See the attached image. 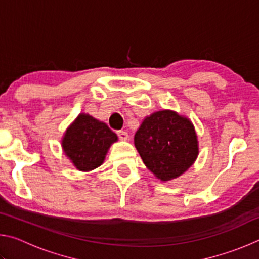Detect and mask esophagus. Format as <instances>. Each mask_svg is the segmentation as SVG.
Instances as JSON below:
<instances>
[{"label": "esophagus", "mask_w": 259, "mask_h": 259, "mask_svg": "<svg viewBox=\"0 0 259 259\" xmlns=\"http://www.w3.org/2000/svg\"><path fill=\"white\" fill-rule=\"evenodd\" d=\"M116 135L119 136V138L121 139V140H126L129 138V135H128V133H125V131H123V130H119V131H116Z\"/></svg>", "instance_id": "34e87169"}]
</instances>
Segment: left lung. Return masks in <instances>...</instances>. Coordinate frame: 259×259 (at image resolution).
Masks as SVG:
<instances>
[{
    "label": "left lung",
    "instance_id": "1",
    "mask_svg": "<svg viewBox=\"0 0 259 259\" xmlns=\"http://www.w3.org/2000/svg\"><path fill=\"white\" fill-rule=\"evenodd\" d=\"M144 163L161 181H170L190 168L199 154L191 121L172 111L153 113L135 135Z\"/></svg>",
    "mask_w": 259,
    "mask_h": 259
}]
</instances>
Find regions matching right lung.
I'll return each mask as SVG.
<instances>
[{
    "label": "right lung",
    "instance_id": "right-lung-1",
    "mask_svg": "<svg viewBox=\"0 0 259 259\" xmlns=\"http://www.w3.org/2000/svg\"><path fill=\"white\" fill-rule=\"evenodd\" d=\"M117 136L108 126L88 114H80L63 139L65 154L80 171H90L103 163Z\"/></svg>",
    "mask_w": 259,
    "mask_h": 259
}]
</instances>
